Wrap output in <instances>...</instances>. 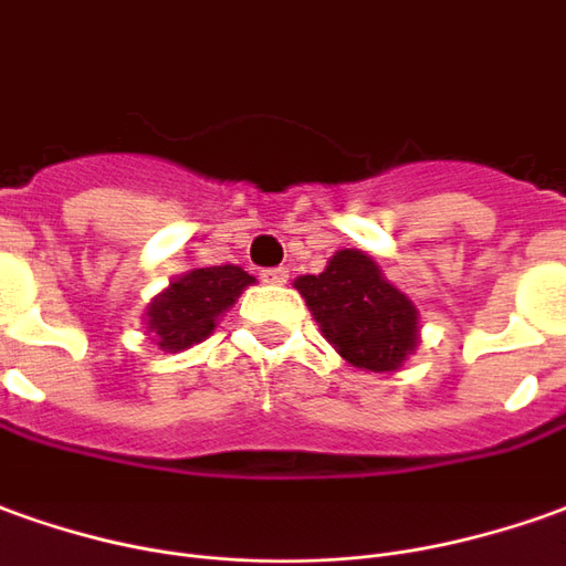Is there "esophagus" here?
<instances>
[{
  "mask_svg": "<svg viewBox=\"0 0 566 566\" xmlns=\"http://www.w3.org/2000/svg\"><path fill=\"white\" fill-rule=\"evenodd\" d=\"M261 280L271 283V286H283L290 280V271L286 268H268V271H261Z\"/></svg>",
  "mask_w": 566,
  "mask_h": 566,
  "instance_id": "1",
  "label": "esophagus"
}]
</instances>
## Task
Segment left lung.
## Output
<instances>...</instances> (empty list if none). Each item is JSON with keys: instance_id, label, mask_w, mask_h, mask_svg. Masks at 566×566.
Masks as SVG:
<instances>
[{"instance_id": "left-lung-1", "label": "left lung", "mask_w": 566, "mask_h": 566, "mask_svg": "<svg viewBox=\"0 0 566 566\" xmlns=\"http://www.w3.org/2000/svg\"><path fill=\"white\" fill-rule=\"evenodd\" d=\"M292 286L323 338L357 369L397 373L419 348V307L360 249H338L321 274L298 276Z\"/></svg>"}]
</instances>
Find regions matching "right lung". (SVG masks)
Segmentation results:
<instances>
[{
	"instance_id": "1",
	"label": "right lung",
	"mask_w": 566,
	"mask_h": 566,
	"mask_svg": "<svg viewBox=\"0 0 566 566\" xmlns=\"http://www.w3.org/2000/svg\"><path fill=\"white\" fill-rule=\"evenodd\" d=\"M255 276L245 274L237 264H216V268H193L175 276L169 286L150 298L144 311L147 335L166 354L200 345L218 326V317L240 298Z\"/></svg>"
}]
</instances>
